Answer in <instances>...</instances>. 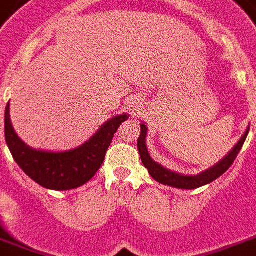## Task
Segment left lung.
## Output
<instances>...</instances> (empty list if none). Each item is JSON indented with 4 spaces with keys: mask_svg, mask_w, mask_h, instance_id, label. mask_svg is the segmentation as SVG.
I'll list each match as a JSON object with an SVG mask.
<instances>
[{
    "mask_svg": "<svg viewBox=\"0 0 256 256\" xmlns=\"http://www.w3.org/2000/svg\"><path fill=\"white\" fill-rule=\"evenodd\" d=\"M248 130H250V126L246 128L244 134L242 135V138L238 140V143L234 146V148H232V151L225 156L224 158H221L218 164L208 168L207 170L202 172L196 176H188V174H182V173H177V172H173L170 169H166L165 166H162L161 164L156 162L154 160H152V158L148 154L147 143H146V138H147L148 128L146 126L144 122L140 124V136L138 139V151L140 154L142 162L146 168L148 169V173L154 178V181L160 182L162 184H166V186H170V188H182V190H194V188H202L204 184H211L214 180H218L220 176H222L228 169L230 168L232 164L234 162L237 154L241 151L242 146H244V140L248 138Z\"/></svg>",
    "mask_w": 256,
    "mask_h": 256,
    "instance_id": "8db88e82",
    "label": "left lung"
}]
</instances>
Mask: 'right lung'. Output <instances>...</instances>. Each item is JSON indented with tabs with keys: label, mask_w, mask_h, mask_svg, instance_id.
Masks as SVG:
<instances>
[{
	"label": "right lung",
	"mask_w": 256,
	"mask_h": 256,
	"mask_svg": "<svg viewBox=\"0 0 256 256\" xmlns=\"http://www.w3.org/2000/svg\"><path fill=\"white\" fill-rule=\"evenodd\" d=\"M128 116L118 114L102 124L94 136L68 151H42L30 147L15 132L10 102L5 110V139L15 162L26 174L49 190H72L87 184L100 169L118 128Z\"/></svg>",
	"instance_id": "obj_1"
}]
</instances>
